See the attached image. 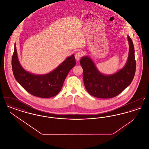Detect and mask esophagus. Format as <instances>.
Returning a JSON list of instances; mask_svg holds the SVG:
<instances>
[{
  "instance_id": "esophagus-1",
  "label": "esophagus",
  "mask_w": 149,
  "mask_h": 149,
  "mask_svg": "<svg viewBox=\"0 0 149 149\" xmlns=\"http://www.w3.org/2000/svg\"><path fill=\"white\" fill-rule=\"evenodd\" d=\"M82 55H83V54L80 51H78L75 54V59L77 60V61H79L80 60V58L82 56Z\"/></svg>"
}]
</instances>
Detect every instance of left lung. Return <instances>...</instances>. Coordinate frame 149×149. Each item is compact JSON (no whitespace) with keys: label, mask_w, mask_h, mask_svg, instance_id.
Returning <instances> with one entry per match:
<instances>
[{"label":"left lung","mask_w":149,"mask_h":149,"mask_svg":"<svg viewBox=\"0 0 149 149\" xmlns=\"http://www.w3.org/2000/svg\"><path fill=\"white\" fill-rule=\"evenodd\" d=\"M127 38L130 47L127 63L122 69L114 74H102L88 57H83L80 59L85 89L91 95L99 98H113L122 92L132 82L136 66L135 49L132 40L129 36Z\"/></svg>","instance_id":"obj_1"}]
</instances>
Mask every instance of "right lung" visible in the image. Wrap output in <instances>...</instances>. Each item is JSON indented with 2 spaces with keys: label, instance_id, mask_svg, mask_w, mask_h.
I'll return each instance as SVG.
<instances>
[{
  "label": "right lung",
  "instance_id": "right-lung-1",
  "mask_svg": "<svg viewBox=\"0 0 149 149\" xmlns=\"http://www.w3.org/2000/svg\"><path fill=\"white\" fill-rule=\"evenodd\" d=\"M75 64V57L72 55L66 58L55 70L47 74H32L24 70L20 65L14 44L12 58L14 78L27 92L36 97L47 98L56 95L62 89L68 73Z\"/></svg>",
  "mask_w": 149,
  "mask_h": 149
}]
</instances>
